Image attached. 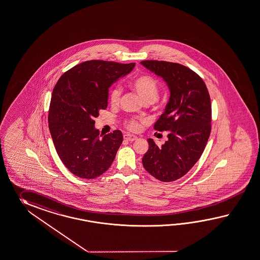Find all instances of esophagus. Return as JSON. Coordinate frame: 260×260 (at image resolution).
Segmentation results:
<instances>
[{
	"label": "esophagus",
	"mask_w": 260,
	"mask_h": 260,
	"mask_svg": "<svg viewBox=\"0 0 260 260\" xmlns=\"http://www.w3.org/2000/svg\"><path fill=\"white\" fill-rule=\"evenodd\" d=\"M124 139L126 140V141H128V142H133V141H135V140L137 139V137L134 136V135L127 133V134L124 135Z\"/></svg>",
	"instance_id": "1"
}]
</instances>
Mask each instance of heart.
Listing matches in <instances>:
<instances>
[{
  "mask_svg": "<svg viewBox=\"0 0 260 260\" xmlns=\"http://www.w3.org/2000/svg\"><path fill=\"white\" fill-rule=\"evenodd\" d=\"M129 86L145 103H153L158 100L159 88L157 81L152 77L148 75L136 77L131 82ZM120 96L121 89L114 87L110 93V102L113 105H117L120 101ZM126 126L131 131H137L139 129L140 123L132 119L126 122Z\"/></svg>",
  "mask_w": 260,
  "mask_h": 260,
  "instance_id": "obj_1",
  "label": "heart"
}]
</instances>
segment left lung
I'll return each instance as SVG.
<instances>
[{"mask_svg": "<svg viewBox=\"0 0 260 260\" xmlns=\"http://www.w3.org/2000/svg\"><path fill=\"white\" fill-rule=\"evenodd\" d=\"M141 63L161 77L170 90L165 112L154 125L156 131L169 132L168 140L158 146L147 139L149 147L142 161L155 178L171 182L190 171L208 143L211 129L209 91L194 71L180 63L157 60Z\"/></svg>", "mask_w": 260, "mask_h": 260, "instance_id": "8db88e82", "label": "left lung"}]
</instances>
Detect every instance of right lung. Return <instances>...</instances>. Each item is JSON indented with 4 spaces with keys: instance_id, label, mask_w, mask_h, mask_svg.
<instances>
[{
    "instance_id": "add662e5",
    "label": "right lung",
    "mask_w": 260,
    "mask_h": 260,
    "mask_svg": "<svg viewBox=\"0 0 260 260\" xmlns=\"http://www.w3.org/2000/svg\"><path fill=\"white\" fill-rule=\"evenodd\" d=\"M135 63L91 60L63 73L51 95L49 127L59 158L73 175L92 179L113 164L123 141L120 131L100 136L94 118L108 105L110 86Z\"/></svg>"
}]
</instances>
